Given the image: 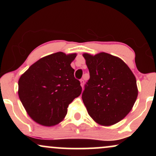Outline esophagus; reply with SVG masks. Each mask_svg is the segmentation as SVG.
I'll list each match as a JSON object with an SVG mask.
<instances>
[{
	"mask_svg": "<svg viewBox=\"0 0 156 156\" xmlns=\"http://www.w3.org/2000/svg\"><path fill=\"white\" fill-rule=\"evenodd\" d=\"M80 85H81L82 88H83V86H84V83H85V81H84L83 79H80Z\"/></svg>",
	"mask_w": 156,
	"mask_h": 156,
	"instance_id": "34e87169",
	"label": "esophagus"
}]
</instances>
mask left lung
Returning <instances> with one entry per match:
<instances>
[{
    "instance_id": "left-lung-1",
    "label": "left lung",
    "mask_w": 156,
    "mask_h": 156,
    "mask_svg": "<svg viewBox=\"0 0 156 156\" xmlns=\"http://www.w3.org/2000/svg\"><path fill=\"white\" fill-rule=\"evenodd\" d=\"M89 71L82 100L96 122L112 125L130 112L138 95L136 80L126 64L106 53L83 55Z\"/></svg>"
}]
</instances>
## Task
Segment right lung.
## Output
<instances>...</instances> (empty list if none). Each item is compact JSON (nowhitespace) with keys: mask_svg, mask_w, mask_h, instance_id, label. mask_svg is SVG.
<instances>
[{"mask_svg":"<svg viewBox=\"0 0 156 156\" xmlns=\"http://www.w3.org/2000/svg\"><path fill=\"white\" fill-rule=\"evenodd\" d=\"M76 54L62 52L35 62L20 78V100L36 122L51 126L60 122L73 100L81 93L80 81L70 66Z\"/></svg>","mask_w":156,"mask_h":156,"instance_id":"1","label":"right lung"}]
</instances>
